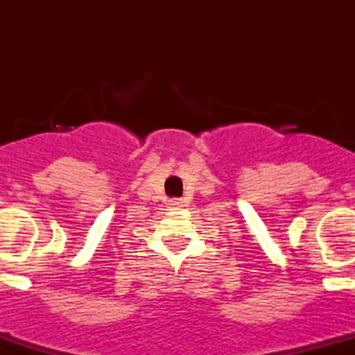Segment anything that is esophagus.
Returning a JSON list of instances; mask_svg holds the SVG:
<instances>
[{"mask_svg": "<svg viewBox=\"0 0 355 355\" xmlns=\"http://www.w3.org/2000/svg\"><path fill=\"white\" fill-rule=\"evenodd\" d=\"M168 207H170V210H178L183 207V202L180 200V198H173V200H170Z\"/></svg>", "mask_w": 355, "mask_h": 355, "instance_id": "34e87169", "label": "esophagus"}]
</instances>
